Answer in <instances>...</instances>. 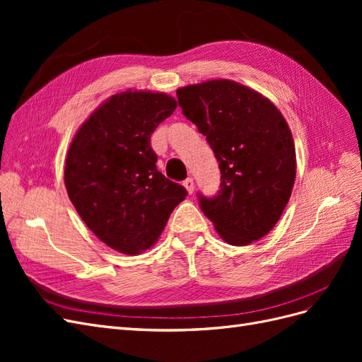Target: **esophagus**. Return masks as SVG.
Wrapping results in <instances>:
<instances>
[{"label":"esophagus","mask_w":362,"mask_h":362,"mask_svg":"<svg viewBox=\"0 0 362 362\" xmlns=\"http://www.w3.org/2000/svg\"><path fill=\"white\" fill-rule=\"evenodd\" d=\"M182 185H184L185 190H187L190 194L194 192V181H193L192 178H187V180H185V181L182 182Z\"/></svg>","instance_id":"34e87169"}]
</instances>
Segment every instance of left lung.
<instances>
[{
    "label": "left lung",
    "instance_id": "left-lung-1",
    "mask_svg": "<svg viewBox=\"0 0 362 362\" xmlns=\"http://www.w3.org/2000/svg\"><path fill=\"white\" fill-rule=\"evenodd\" d=\"M177 96L222 173L216 196L199 194L204 214L228 245L257 242L276 225L291 196L296 149L288 124L269 98L233 80L184 86Z\"/></svg>",
    "mask_w": 362,
    "mask_h": 362
}]
</instances>
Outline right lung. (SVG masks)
<instances>
[{
	"mask_svg": "<svg viewBox=\"0 0 362 362\" xmlns=\"http://www.w3.org/2000/svg\"><path fill=\"white\" fill-rule=\"evenodd\" d=\"M177 105L163 92L116 93L84 120L69 145V199L87 228L120 254L139 255L154 246L187 196L157 170L151 148V134Z\"/></svg>",
	"mask_w": 362,
	"mask_h": 362,
	"instance_id": "obj_1",
	"label": "right lung"
}]
</instances>
